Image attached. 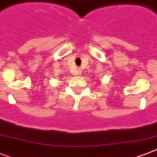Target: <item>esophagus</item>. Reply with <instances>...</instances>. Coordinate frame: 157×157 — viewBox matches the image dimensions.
<instances>
[{"label":"esophagus","mask_w":157,"mask_h":157,"mask_svg":"<svg viewBox=\"0 0 157 157\" xmlns=\"http://www.w3.org/2000/svg\"><path fill=\"white\" fill-rule=\"evenodd\" d=\"M76 74H77V75H81V69H78V70H77V73H76Z\"/></svg>","instance_id":"34e87169"}]
</instances>
